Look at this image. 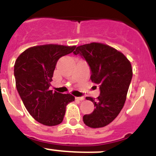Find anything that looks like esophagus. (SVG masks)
Masks as SVG:
<instances>
[{
  "label": "esophagus",
  "instance_id": "34e87169",
  "mask_svg": "<svg viewBox=\"0 0 156 156\" xmlns=\"http://www.w3.org/2000/svg\"><path fill=\"white\" fill-rule=\"evenodd\" d=\"M76 99L79 101H83L84 100V98L83 97H76Z\"/></svg>",
  "mask_w": 156,
  "mask_h": 156
}]
</instances>
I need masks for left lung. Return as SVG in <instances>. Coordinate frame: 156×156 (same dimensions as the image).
<instances>
[{
    "label": "left lung",
    "mask_w": 156,
    "mask_h": 156,
    "mask_svg": "<svg viewBox=\"0 0 156 156\" xmlns=\"http://www.w3.org/2000/svg\"><path fill=\"white\" fill-rule=\"evenodd\" d=\"M73 53L84 58L91 70V81L100 87L97 99L86 98L95 108L83 115V120L89 127H104L116 118L124 105L133 76L130 62L122 52L101 43L80 45Z\"/></svg>",
    "instance_id": "obj_1"
}]
</instances>
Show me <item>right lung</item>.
Here are the masks:
<instances>
[{
  "mask_svg": "<svg viewBox=\"0 0 156 156\" xmlns=\"http://www.w3.org/2000/svg\"><path fill=\"white\" fill-rule=\"evenodd\" d=\"M76 46L44 44L29 48L14 66L16 85L25 107L35 120L56 126L64 119L66 105L75 100L70 94L49 89L58 60L75 50Z\"/></svg>",
  "mask_w": 156,
  "mask_h": 156,
  "instance_id": "add662e5",
  "label": "right lung"
}]
</instances>
